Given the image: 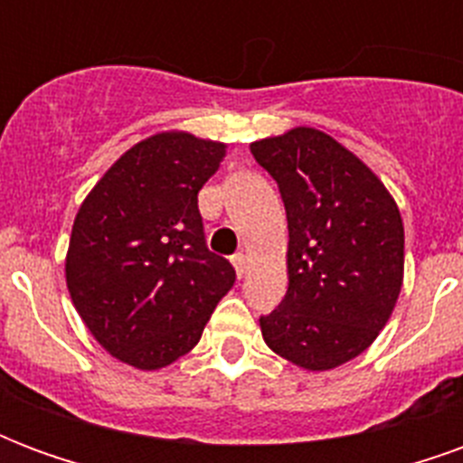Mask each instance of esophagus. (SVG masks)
Segmentation results:
<instances>
[{
  "label": "esophagus",
  "mask_w": 463,
  "mask_h": 463,
  "mask_svg": "<svg viewBox=\"0 0 463 463\" xmlns=\"http://www.w3.org/2000/svg\"><path fill=\"white\" fill-rule=\"evenodd\" d=\"M232 268H235V272H238V278H242L245 272H248V268H250V258L245 255V252H238V255H232Z\"/></svg>",
  "instance_id": "esophagus-1"
}]
</instances>
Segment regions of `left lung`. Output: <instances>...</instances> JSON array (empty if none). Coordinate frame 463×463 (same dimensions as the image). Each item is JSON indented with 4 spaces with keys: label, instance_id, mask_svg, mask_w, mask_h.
I'll list each match as a JSON object with an SVG mask.
<instances>
[{
    "label": "left lung",
    "instance_id": "1",
    "mask_svg": "<svg viewBox=\"0 0 463 463\" xmlns=\"http://www.w3.org/2000/svg\"><path fill=\"white\" fill-rule=\"evenodd\" d=\"M288 213V292L260 317L292 364L335 369L377 340L404 280V225L384 183L317 128L250 143Z\"/></svg>",
    "mask_w": 463,
    "mask_h": 463
}]
</instances>
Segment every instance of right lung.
<instances>
[{
  "mask_svg": "<svg viewBox=\"0 0 463 463\" xmlns=\"http://www.w3.org/2000/svg\"><path fill=\"white\" fill-rule=\"evenodd\" d=\"M225 143L185 131L136 143L104 173L76 213L66 288L96 342L136 369H161L201 340L235 282L208 250L198 191Z\"/></svg>",
  "mask_w": 463,
  "mask_h": 463,
  "instance_id": "add662e5",
  "label": "right lung"
}]
</instances>
